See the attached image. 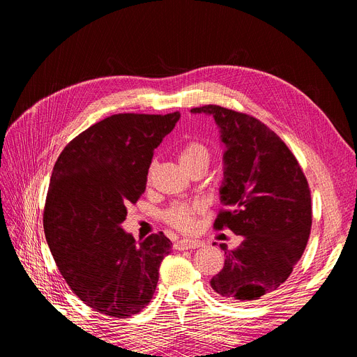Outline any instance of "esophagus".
Instances as JSON below:
<instances>
[{
    "mask_svg": "<svg viewBox=\"0 0 357 357\" xmlns=\"http://www.w3.org/2000/svg\"><path fill=\"white\" fill-rule=\"evenodd\" d=\"M201 241L198 240H189V238H181V240H177L176 244H174V248L176 250H189V248H198L201 247Z\"/></svg>",
    "mask_w": 357,
    "mask_h": 357,
    "instance_id": "esophagus-1",
    "label": "esophagus"
}]
</instances>
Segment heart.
<instances>
[{"mask_svg": "<svg viewBox=\"0 0 357 357\" xmlns=\"http://www.w3.org/2000/svg\"><path fill=\"white\" fill-rule=\"evenodd\" d=\"M178 158H180L181 165H188V164H192V162H198V160L208 162L210 153H208V149L204 144L198 142H192L181 149ZM198 210H199L198 205L178 204L167 211L165 218L168 223L174 226V228L181 231H190L193 228V225H195V214Z\"/></svg>", "mask_w": 357, "mask_h": 357, "instance_id": "obj_1", "label": "heart"}]
</instances>
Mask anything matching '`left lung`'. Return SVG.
Returning <instances> with one entry per match:
<instances>
[{"label": "left lung", "instance_id": "left-lung-1", "mask_svg": "<svg viewBox=\"0 0 357 357\" xmlns=\"http://www.w3.org/2000/svg\"><path fill=\"white\" fill-rule=\"evenodd\" d=\"M190 113L214 119L223 144L220 202L229 210L214 222L243 241L226 250L210 286L222 298L255 302L282 286L304 253L311 231V193L296 158L257 119L204 105ZM225 250V248H223Z\"/></svg>", "mask_w": 357, "mask_h": 357}]
</instances>
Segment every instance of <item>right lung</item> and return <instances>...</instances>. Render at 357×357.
Wrapping results in <instances>:
<instances>
[{
	"mask_svg": "<svg viewBox=\"0 0 357 357\" xmlns=\"http://www.w3.org/2000/svg\"><path fill=\"white\" fill-rule=\"evenodd\" d=\"M180 113L113 114L62 150L52 171L45 234L62 277L86 305L126 319L152 299L171 241H135L122 228L143 195L155 149Z\"/></svg>",
	"mask_w": 357,
	"mask_h": 357,
	"instance_id": "1",
	"label": "right lung"
}]
</instances>
